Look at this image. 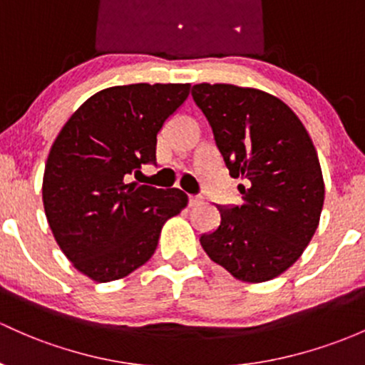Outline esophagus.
<instances>
[{
    "instance_id": "34e87169",
    "label": "esophagus",
    "mask_w": 365,
    "mask_h": 365,
    "mask_svg": "<svg viewBox=\"0 0 365 365\" xmlns=\"http://www.w3.org/2000/svg\"><path fill=\"white\" fill-rule=\"evenodd\" d=\"M187 202H190V207H197V205H200V203H203V198H200V197H193V195H191V197H190V200H187Z\"/></svg>"
}]
</instances>
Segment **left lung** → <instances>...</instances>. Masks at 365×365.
<instances>
[{
  "label": "left lung",
  "mask_w": 365,
  "mask_h": 365,
  "mask_svg": "<svg viewBox=\"0 0 365 365\" xmlns=\"http://www.w3.org/2000/svg\"><path fill=\"white\" fill-rule=\"evenodd\" d=\"M191 96L230 175L245 179L242 205L219 207L221 225L200 244L237 280H272L299 259L319 226L325 187L315 146L296 113L272 93L198 83Z\"/></svg>",
  "instance_id": "1"
}]
</instances>
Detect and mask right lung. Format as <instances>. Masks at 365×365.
<instances>
[{
  "label": "right lung",
  "instance_id": "obj_1",
  "mask_svg": "<svg viewBox=\"0 0 365 365\" xmlns=\"http://www.w3.org/2000/svg\"><path fill=\"white\" fill-rule=\"evenodd\" d=\"M190 83L109 87L85 101L50 148L43 207L71 264L93 282L130 275L151 259L163 225L187 205L178 187L128 182L156 160V134Z\"/></svg>",
  "mask_w": 365,
  "mask_h": 365
}]
</instances>
